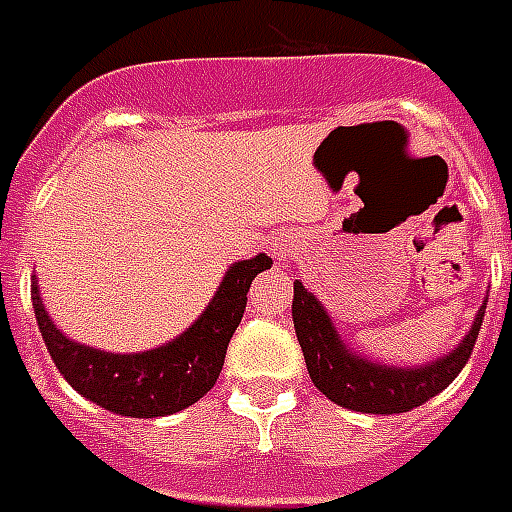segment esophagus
<instances>
[{"label": "esophagus", "instance_id": "34e87169", "mask_svg": "<svg viewBox=\"0 0 512 512\" xmlns=\"http://www.w3.org/2000/svg\"><path fill=\"white\" fill-rule=\"evenodd\" d=\"M287 255H290V249H287L285 244H276V249H274V257H276V260H285Z\"/></svg>", "mask_w": 512, "mask_h": 512}]
</instances>
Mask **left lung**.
<instances>
[{
  "instance_id": "left-lung-1",
  "label": "left lung",
  "mask_w": 512,
  "mask_h": 512,
  "mask_svg": "<svg viewBox=\"0 0 512 512\" xmlns=\"http://www.w3.org/2000/svg\"><path fill=\"white\" fill-rule=\"evenodd\" d=\"M293 290L295 336L304 350L306 369H309L314 388L339 407L372 412V415L410 412L423 401H429L431 396L445 391L450 382L456 380L458 372L467 366L472 347L478 342L483 314H486V304H483L464 342L458 344L456 350H450L445 358H437L418 369H410V366L399 369V366L366 361L347 350V344L336 333L323 304L298 279Z\"/></svg>"
}]
</instances>
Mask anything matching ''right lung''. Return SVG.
<instances>
[{"mask_svg": "<svg viewBox=\"0 0 512 512\" xmlns=\"http://www.w3.org/2000/svg\"><path fill=\"white\" fill-rule=\"evenodd\" d=\"M266 268H271L268 255L233 263L206 312L179 339L132 355L67 339L45 312L37 282H32L34 317L56 369L81 396L127 418H162L192 407L214 388L230 336L244 317L249 285Z\"/></svg>", "mask_w": 512, "mask_h": 512, "instance_id": "right-lung-1", "label": "right lung"}]
</instances>
